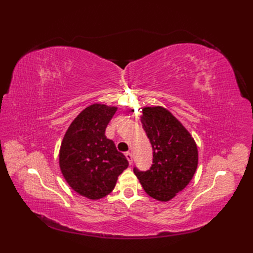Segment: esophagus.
<instances>
[{
    "instance_id": "obj_1",
    "label": "esophagus",
    "mask_w": 253,
    "mask_h": 253,
    "mask_svg": "<svg viewBox=\"0 0 253 253\" xmlns=\"http://www.w3.org/2000/svg\"><path fill=\"white\" fill-rule=\"evenodd\" d=\"M125 156H126V158H127V160H128L129 164L131 165L132 162H133V157H132V154H131L130 152H127V153H125Z\"/></svg>"
}]
</instances>
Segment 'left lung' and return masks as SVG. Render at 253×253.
Here are the masks:
<instances>
[{"label":"left lung","mask_w":253,"mask_h":253,"mask_svg":"<svg viewBox=\"0 0 253 253\" xmlns=\"http://www.w3.org/2000/svg\"><path fill=\"white\" fill-rule=\"evenodd\" d=\"M140 118L153 148V165L147 171L134 167V174L149 196L167 202L192 180L198 166L197 144L163 106H145Z\"/></svg>","instance_id":"obj_1"}]
</instances>
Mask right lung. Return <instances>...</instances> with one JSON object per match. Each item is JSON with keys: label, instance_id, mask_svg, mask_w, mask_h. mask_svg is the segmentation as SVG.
<instances>
[{"label": "right lung", "instance_id": "right-lung-1", "mask_svg": "<svg viewBox=\"0 0 253 253\" xmlns=\"http://www.w3.org/2000/svg\"><path fill=\"white\" fill-rule=\"evenodd\" d=\"M117 110L101 103L87 106L75 118L60 145L59 167L65 181L90 200L109 195L129 165L104 134Z\"/></svg>", "mask_w": 253, "mask_h": 253}]
</instances>
